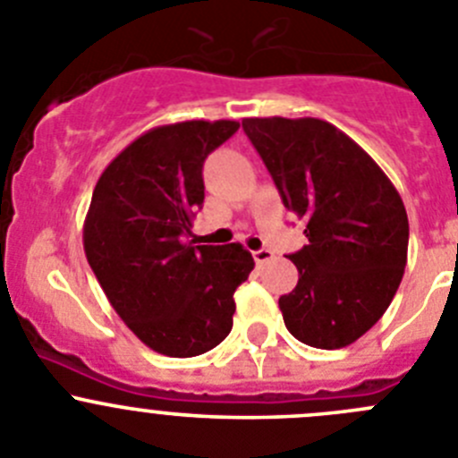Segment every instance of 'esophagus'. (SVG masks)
I'll return each instance as SVG.
<instances>
[{
    "label": "esophagus",
    "instance_id": "esophagus-1",
    "mask_svg": "<svg viewBox=\"0 0 458 458\" xmlns=\"http://www.w3.org/2000/svg\"><path fill=\"white\" fill-rule=\"evenodd\" d=\"M272 259H275V251L266 250V247H263V250L254 251V261H257V266H263V263H270Z\"/></svg>",
    "mask_w": 458,
    "mask_h": 458
}]
</instances>
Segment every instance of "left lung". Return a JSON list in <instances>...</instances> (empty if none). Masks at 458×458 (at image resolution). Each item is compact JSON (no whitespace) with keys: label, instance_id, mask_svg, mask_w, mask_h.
<instances>
[{"label":"left lung","instance_id":"1","mask_svg":"<svg viewBox=\"0 0 458 458\" xmlns=\"http://www.w3.org/2000/svg\"><path fill=\"white\" fill-rule=\"evenodd\" d=\"M247 138L284 207L306 220L309 245L291 254L300 279L279 297L286 329L304 345L341 350L386 313L400 288L409 217L384 170L318 117H245Z\"/></svg>","mask_w":458,"mask_h":458}]
</instances>
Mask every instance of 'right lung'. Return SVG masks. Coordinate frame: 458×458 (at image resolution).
<instances>
[{
    "instance_id": "add662e5",
    "label": "right lung",
    "mask_w": 458,
    "mask_h": 458,
    "mask_svg": "<svg viewBox=\"0 0 458 458\" xmlns=\"http://www.w3.org/2000/svg\"><path fill=\"white\" fill-rule=\"evenodd\" d=\"M236 120L154 127L124 147L92 191L83 250L124 325L158 354L188 359L225 341L233 293L254 270L238 242L188 241L204 204L201 167Z\"/></svg>"
}]
</instances>
